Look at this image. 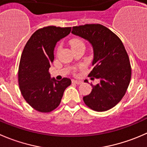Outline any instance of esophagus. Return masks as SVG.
I'll return each instance as SVG.
<instances>
[{
	"label": "esophagus",
	"mask_w": 147,
	"mask_h": 147,
	"mask_svg": "<svg viewBox=\"0 0 147 147\" xmlns=\"http://www.w3.org/2000/svg\"><path fill=\"white\" fill-rule=\"evenodd\" d=\"M72 83L78 84V85H80V84L82 83V80H72Z\"/></svg>",
	"instance_id": "obj_1"
}]
</instances>
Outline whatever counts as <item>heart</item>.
Wrapping results in <instances>:
<instances>
[{
    "instance_id": "b5f03b06",
    "label": "heart",
    "mask_w": 147,
    "mask_h": 147,
    "mask_svg": "<svg viewBox=\"0 0 147 147\" xmlns=\"http://www.w3.org/2000/svg\"><path fill=\"white\" fill-rule=\"evenodd\" d=\"M69 45H70L71 47H72V49H75V48L78 47L85 46L83 41H82L81 39H80V38H74V39H72L70 41H69ZM60 50H61V46L59 45V46H58L57 48V54L59 53V52ZM75 72V69H74V72Z\"/></svg>"
}]
</instances>
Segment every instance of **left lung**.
<instances>
[{"mask_svg": "<svg viewBox=\"0 0 147 147\" xmlns=\"http://www.w3.org/2000/svg\"><path fill=\"white\" fill-rule=\"evenodd\" d=\"M72 33L90 42L93 48V68L88 77L100 80L83 97L85 105L102 112L117 105L128 89L131 78L129 55L120 38L101 24L73 26Z\"/></svg>", "mask_w": 147, "mask_h": 147, "instance_id": "1", "label": "left lung"}]
</instances>
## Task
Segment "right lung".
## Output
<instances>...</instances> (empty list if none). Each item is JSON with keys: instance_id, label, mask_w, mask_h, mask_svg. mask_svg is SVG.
<instances>
[{"instance_id": "1", "label": "right lung", "mask_w": 147, "mask_h": 147, "mask_svg": "<svg viewBox=\"0 0 147 147\" xmlns=\"http://www.w3.org/2000/svg\"><path fill=\"white\" fill-rule=\"evenodd\" d=\"M70 31L71 27H43L31 35L24 47L18 66V85L25 100L37 111L49 113L57 108L64 91L70 85V79H50L49 72L57 42Z\"/></svg>"}]
</instances>
